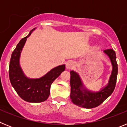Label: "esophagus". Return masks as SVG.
<instances>
[{"mask_svg":"<svg viewBox=\"0 0 127 127\" xmlns=\"http://www.w3.org/2000/svg\"><path fill=\"white\" fill-rule=\"evenodd\" d=\"M74 66V64L72 61H68L66 63V68L67 69H72Z\"/></svg>","mask_w":127,"mask_h":127,"instance_id":"esophagus-1","label":"esophagus"}]
</instances>
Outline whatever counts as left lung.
Returning a JSON list of instances; mask_svg holds the SVG:
<instances>
[{"label":"left lung","instance_id":"obj_1","mask_svg":"<svg viewBox=\"0 0 127 127\" xmlns=\"http://www.w3.org/2000/svg\"><path fill=\"white\" fill-rule=\"evenodd\" d=\"M104 52L111 60L113 70L107 85L99 92H94L85 88L79 74L74 70L70 72V97L72 102L77 106L87 109L97 107L111 95L115 88L118 74L116 53L115 51L111 49L104 50Z\"/></svg>","mask_w":127,"mask_h":127}]
</instances>
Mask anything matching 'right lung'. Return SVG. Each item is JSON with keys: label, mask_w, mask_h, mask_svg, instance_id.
<instances>
[{"label": "right lung", "mask_w": 127, "mask_h": 127, "mask_svg": "<svg viewBox=\"0 0 127 127\" xmlns=\"http://www.w3.org/2000/svg\"><path fill=\"white\" fill-rule=\"evenodd\" d=\"M35 29L19 42L13 51L9 63V76L11 85L22 99L29 102L38 103L45 101L48 98L51 84L64 71L65 65L57 66L38 79H30L25 76L20 65V57L27 39Z\"/></svg>", "instance_id": "add662e5"}]
</instances>
